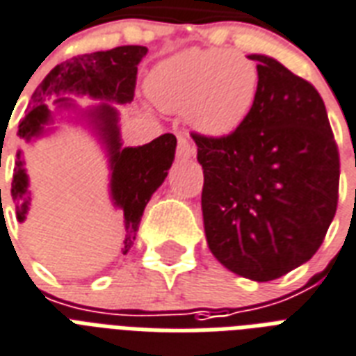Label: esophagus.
Wrapping results in <instances>:
<instances>
[{"label":"esophagus","instance_id":"34e87169","mask_svg":"<svg viewBox=\"0 0 356 356\" xmlns=\"http://www.w3.org/2000/svg\"><path fill=\"white\" fill-rule=\"evenodd\" d=\"M195 154V147L191 145V140L187 139L186 135H178V158L189 159Z\"/></svg>","mask_w":356,"mask_h":356}]
</instances>
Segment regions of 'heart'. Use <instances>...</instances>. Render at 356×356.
<instances>
[{
  "label": "heart",
  "mask_w": 356,
  "mask_h": 356,
  "mask_svg": "<svg viewBox=\"0 0 356 356\" xmlns=\"http://www.w3.org/2000/svg\"><path fill=\"white\" fill-rule=\"evenodd\" d=\"M147 89L163 111H184L197 134L219 139L249 117L258 95V68L236 51L189 49L159 63Z\"/></svg>",
  "instance_id": "1"
}]
</instances>
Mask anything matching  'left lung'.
<instances>
[{"label":"left lung","mask_w":356,"mask_h":356,"mask_svg":"<svg viewBox=\"0 0 356 356\" xmlns=\"http://www.w3.org/2000/svg\"><path fill=\"white\" fill-rule=\"evenodd\" d=\"M249 59L258 68L249 117L227 137L193 139L211 254L239 277L267 282L323 243L338 204L340 156L314 85L273 57Z\"/></svg>","instance_id":"obj_1"}]
</instances>
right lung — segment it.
<instances>
[{"label": "right lung", "instance_id": "obj_1", "mask_svg": "<svg viewBox=\"0 0 356 356\" xmlns=\"http://www.w3.org/2000/svg\"><path fill=\"white\" fill-rule=\"evenodd\" d=\"M145 46H118L107 51H95L72 57L60 63L42 79L29 102V111L18 126V135L26 143L48 134L55 115L49 111V100L57 109H70L85 118L92 131L98 135L109 158V195L115 208L124 213L122 254L134 247L139 230L140 217L148 200L165 181L176 152V137L172 134L159 135L143 147H122L118 111L113 104H131L137 83V65L147 55ZM65 94L89 95L101 104L81 112L73 99ZM29 178L24 169L22 150L16 152L13 172V200L16 204V217L24 222L31 206ZM1 193V191H0Z\"/></svg>", "mask_w": 356, "mask_h": 356}]
</instances>
